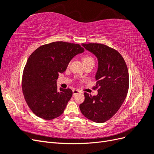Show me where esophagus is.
Returning <instances> with one entry per match:
<instances>
[{
    "mask_svg": "<svg viewBox=\"0 0 154 154\" xmlns=\"http://www.w3.org/2000/svg\"><path fill=\"white\" fill-rule=\"evenodd\" d=\"M80 91L77 90V89H73V90H72L73 96H75V95H76L77 94H79V93H80Z\"/></svg>",
    "mask_w": 154,
    "mask_h": 154,
    "instance_id": "34e87169",
    "label": "esophagus"
}]
</instances>
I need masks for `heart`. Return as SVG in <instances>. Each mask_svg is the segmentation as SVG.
Listing matches in <instances>:
<instances>
[{"label":"heart","instance_id":"b5f03b06","mask_svg":"<svg viewBox=\"0 0 154 154\" xmlns=\"http://www.w3.org/2000/svg\"><path fill=\"white\" fill-rule=\"evenodd\" d=\"M83 64L87 65L88 63H94V60L91 55H85L82 58Z\"/></svg>","mask_w":154,"mask_h":154}]
</instances>
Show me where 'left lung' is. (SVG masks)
I'll return each mask as SVG.
<instances>
[{
    "mask_svg": "<svg viewBox=\"0 0 154 154\" xmlns=\"http://www.w3.org/2000/svg\"><path fill=\"white\" fill-rule=\"evenodd\" d=\"M82 45L97 59L95 87L98 88V93L92 96L85 92L80 109L92 122L103 123L117 112L126 98L129 87L128 68L116 50L101 44Z\"/></svg>",
    "mask_w": 154,
    "mask_h": 154,
    "instance_id": "1",
    "label": "left lung"
}]
</instances>
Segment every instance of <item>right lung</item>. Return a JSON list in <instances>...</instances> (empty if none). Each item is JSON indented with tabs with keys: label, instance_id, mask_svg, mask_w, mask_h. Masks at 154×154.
<instances>
[{
	"label": "right lung",
	"instance_id": "add662e5",
	"mask_svg": "<svg viewBox=\"0 0 154 154\" xmlns=\"http://www.w3.org/2000/svg\"><path fill=\"white\" fill-rule=\"evenodd\" d=\"M84 52L80 45L54 42L42 45L27 59L22 75V91L27 105L36 116L53 119L62 115L72 91L58 89L57 80L71 60Z\"/></svg>",
	"mask_w": 154,
	"mask_h": 154
}]
</instances>
